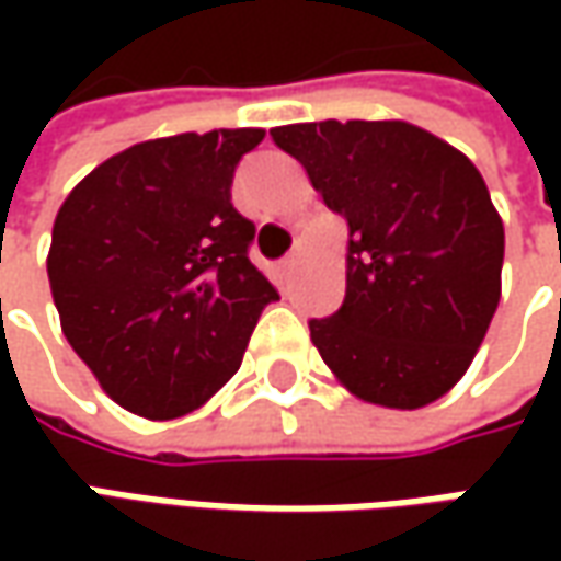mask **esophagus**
Here are the masks:
<instances>
[{
	"instance_id": "esophagus-1",
	"label": "esophagus",
	"mask_w": 561,
	"mask_h": 561,
	"mask_svg": "<svg viewBox=\"0 0 561 561\" xmlns=\"http://www.w3.org/2000/svg\"><path fill=\"white\" fill-rule=\"evenodd\" d=\"M293 262H296V259H293V255H287V259H284L280 265H277V277H280V280H287V277H290Z\"/></svg>"
}]
</instances>
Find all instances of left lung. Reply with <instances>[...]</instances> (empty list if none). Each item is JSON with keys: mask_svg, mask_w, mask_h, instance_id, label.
<instances>
[{"mask_svg": "<svg viewBox=\"0 0 561 561\" xmlns=\"http://www.w3.org/2000/svg\"><path fill=\"white\" fill-rule=\"evenodd\" d=\"M271 140L350 225L346 296L309 331L350 393L421 409L468 371L500 306L506 233L459 149L405 121H314Z\"/></svg>", "mask_w": 561, "mask_h": 561, "instance_id": "8db88e82", "label": "left lung"}]
</instances>
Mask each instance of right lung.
<instances>
[{
  "label": "right lung",
  "mask_w": 561,
  "mask_h": 561,
  "mask_svg": "<svg viewBox=\"0 0 561 561\" xmlns=\"http://www.w3.org/2000/svg\"><path fill=\"white\" fill-rule=\"evenodd\" d=\"M259 127L146 140L90 171L58 208L49 287L102 390L142 419L199 409L237 375L280 299L249 262L255 225L230 203Z\"/></svg>",
  "instance_id": "obj_1"
}]
</instances>
